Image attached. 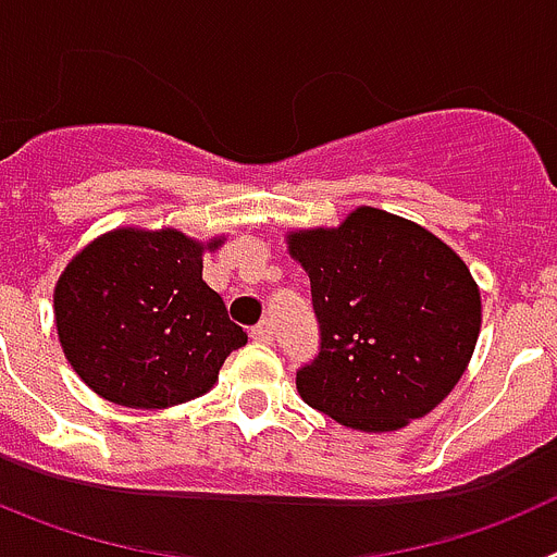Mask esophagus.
Wrapping results in <instances>:
<instances>
[{"instance_id": "esophagus-1", "label": "esophagus", "mask_w": 557, "mask_h": 557, "mask_svg": "<svg viewBox=\"0 0 557 557\" xmlns=\"http://www.w3.org/2000/svg\"><path fill=\"white\" fill-rule=\"evenodd\" d=\"M250 337H253L256 343H270V339H273V321L264 318L262 323H256V326L250 329Z\"/></svg>"}]
</instances>
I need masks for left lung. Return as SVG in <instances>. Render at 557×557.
Returning <instances> with one entry per match:
<instances>
[{
    "mask_svg": "<svg viewBox=\"0 0 557 557\" xmlns=\"http://www.w3.org/2000/svg\"><path fill=\"white\" fill-rule=\"evenodd\" d=\"M312 284L318 357L295 385L314 410L362 432L401 430L457 385L482 304L460 256L421 225L359 206L337 228L293 231Z\"/></svg>",
    "mask_w": 557,
    "mask_h": 557,
    "instance_id": "left-lung-1",
    "label": "left lung"
}]
</instances>
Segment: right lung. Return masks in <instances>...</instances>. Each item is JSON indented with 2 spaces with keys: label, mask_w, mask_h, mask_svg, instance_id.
<instances>
[{
  "label": "right lung",
  "mask_w": 557,
  "mask_h": 557,
  "mask_svg": "<svg viewBox=\"0 0 557 557\" xmlns=\"http://www.w3.org/2000/svg\"><path fill=\"white\" fill-rule=\"evenodd\" d=\"M175 228H116L66 264L55 323L66 359L97 396L136 410L198 398L248 343L203 282V250Z\"/></svg>",
  "instance_id": "1"
}]
</instances>
